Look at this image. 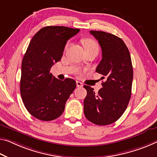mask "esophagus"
Here are the masks:
<instances>
[{
	"instance_id": "obj_1",
	"label": "esophagus",
	"mask_w": 157,
	"mask_h": 157,
	"mask_svg": "<svg viewBox=\"0 0 157 157\" xmlns=\"http://www.w3.org/2000/svg\"><path fill=\"white\" fill-rule=\"evenodd\" d=\"M76 84H77V86H78V87H82L83 86V84L79 81H77Z\"/></svg>"
}]
</instances>
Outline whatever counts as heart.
<instances>
[{
  "label": "heart",
  "instance_id": "1",
  "mask_svg": "<svg viewBox=\"0 0 157 157\" xmlns=\"http://www.w3.org/2000/svg\"><path fill=\"white\" fill-rule=\"evenodd\" d=\"M82 44L83 46L85 49V50H90V49H98V45L97 44L95 40L92 39H84L82 40ZM70 45V43H68L66 45V48L68 47Z\"/></svg>",
  "mask_w": 157,
  "mask_h": 157
}]
</instances>
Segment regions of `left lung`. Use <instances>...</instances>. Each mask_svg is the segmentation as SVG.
Listing matches in <instances>:
<instances>
[{
	"label": "left lung",
	"instance_id": "8db88e82",
	"mask_svg": "<svg viewBox=\"0 0 157 157\" xmlns=\"http://www.w3.org/2000/svg\"><path fill=\"white\" fill-rule=\"evenodd\" d=\"M98 41L102 59L96 69L101 74L103 87L97 94L91 86L84 85L87 94L84 101L86 118L97 125L113 124L121 117L127 108L131 96L133 66L131 55L124 41L113 34L90 31Z\"/></svg>",
	"mask_w": 157,
	"mask_h": 157
}]
</instances>
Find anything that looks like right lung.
<instances>
[{"label":"right lung","mask_w":157,"mask_h":157,"mask_svg":"<svg viewBox=\"0 0 157 157\" xmlns=\"http://www.w3.org/2000/svg\"><path fill=\"white\" fill-rule=\"evenodd\" d=\"M79 29L66 26L43 27L35 34L21 63L20 92L25 108L34 117L54 120L63 113L76 82L55 78L52 66L61 60L66 42Z\"/></svg>","instance_id":"obj_1"}]
</instances>
